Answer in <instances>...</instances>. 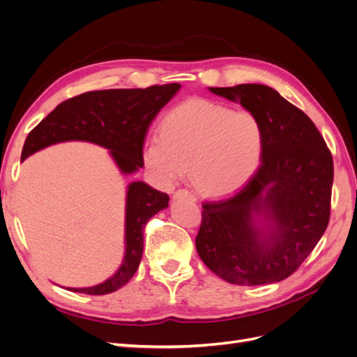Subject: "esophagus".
<instances>
[{
    "mask_svg": "<svg viewBox=\"0 0 357 357\" xmlns=\"http://www.w3.org/2000/svg\"><path fill=\"white\" fill-rule=\"evenodd\" d=\"M172 198H174V199H189V201H193V202L197 201L195 193H192V192H189L186 189H178L177 192H174V195H172Z\"/></svg>",
    "mask_w": 357,
    "mask_h": 357,
    "instance_id": "esophagus-1",
    "label": "esophagus"
}]
</instances>
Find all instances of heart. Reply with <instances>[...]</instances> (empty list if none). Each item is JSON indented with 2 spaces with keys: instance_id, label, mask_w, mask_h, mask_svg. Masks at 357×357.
Segmentation results:
<instances>
[{
  "instance_id": "b5f03b06",
  "label": "heart",
  "mask_w": 357,
  "mask_h": 357,
  "mask_svg": "<svg viewBox=\"0 0 357 357\" xmlns=\"http://www.w3.org/2000/svg\"><path fill=\"white\" fill-rule=\"evenodd\" d=\"M264 129L245 110L189 100L169 110L158 137L144 142L142 159L158 186L169 189L186 176L211 197L245 186L261 167Z\"/></svg>"
}]
</instances>
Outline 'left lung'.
Wrapping results in <instances>:
<instances>
[{
	"instance_id": "obj_1",
	"label": "left lung",
	"mask_w": 357,
	"mask_h": 357,
	"mask_svg": "<svg viewBox=\"0 0 357 357\" xmlns=\"http://www.w3.org/2000/svg\"><path fill=\"white\" fill-rule=\"evenodd\" d=\"M240 102L264 129L262 164L234 197L202 204L197 250L225 282L277 283L294 274L325 234L333 162L311 119L265 84L208 88Z\"/></svg>"
}]
</instances>
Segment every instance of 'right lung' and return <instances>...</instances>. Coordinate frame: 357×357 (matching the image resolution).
<instances>
[{
	"mask_svg": "<svg viewBox=\"0 0 357 357\" xmlns=\"http://www.w3.org/2000/svg\"><path fill=\"white\" fill-rule=\"evenodd\" d=\"M181 84L150 86L146 89L92 91L61 102L32 129L25 139L22 160L38 150L63 142H88L109 150L125 176L143 168L142 149L147 129ZM169 197L144 181L126 188L125 255L122 265L105 282L91 287H68L86 295H107L132 278L143 257L144 226L168 207Z\"/></svg>",
	"mask_w": 357,
	"mask_h": 357,
	"instance_id": "obj_1",
	"label": "right lung"
}]
</instances>
